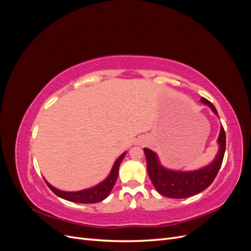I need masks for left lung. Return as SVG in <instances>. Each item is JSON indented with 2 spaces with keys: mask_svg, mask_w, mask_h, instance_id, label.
<instances>
[{
  "mask_svg": "<svg viewBox=\"0 0 251 251\" xmlns=\"http://www.w3.org/2000/svg\"><path fill=\"white\" fill-rule=\"evenodd\" d=\"M200 100L202 103L208 105L210 110L218 116V112L214 104L204 97ZM217 142L219 144V151L214 161L204 168L191 172L175 171L164 168L159 161L155 151L144 148L143 151L147 158L148 173L156 191L169 198L182 199L199 194L207 188L215 180L223 161L226 148V136L223 126H221V130H220Z\"/></svg>",
  "mask_w": 251,
  "mask_h": 251,
  "instance_id": "8db88e82",
  "label": "left lung"
}]
</instances>
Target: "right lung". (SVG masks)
Here are the masks:
<instances>
[{"instance_id":"right-lung-1","label":"right lung","mask_w":251,"mask_h":251,"mask_svg":"<svg viewBox=\"0 0 251 251\" xmlns=\"http://www.w3.org/2000/svg\"><path fill=\"white\" fill-rule=\"evenodd\" d=\"M125 156H126V151L124 154H121V156H119L117 160L114 162V165L109 174V176L102 182H100V184H97L91 188L82 189V191H78V192H64V191H59V189L55 188L54 186H52L46 180L45 181H46L47 185L53 193L65 200L76 202V203H85V204L100 202L110 195L114 184H115L118 177L119 165L121 161H123Z\"/></svg>"}]
</instances>
